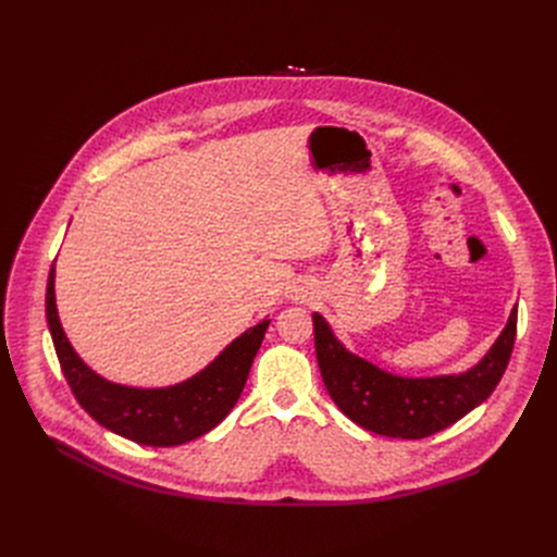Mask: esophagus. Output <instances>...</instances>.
Listing matches in <instances>:
<instances>
[{
  "label": "esophagus",
  "mask_w": 557,
  "mask_h": 557,
  "mask_svg": "<svg viewBox=\"0 0 557 557\" xmlns=\"http://www.w3.org/2000/svg\"><path fill=\"white\" fill-rule=\"evenodd\" d=\"M296 300H305V294H302V296H298V298H296Z\"/></svg>",
  "instance_id": "1"
}]
</instances>
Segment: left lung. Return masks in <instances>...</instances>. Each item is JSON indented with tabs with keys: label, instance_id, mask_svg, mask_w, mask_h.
<instances>
[{
	"label": "left lung",
	"instance_id": "obj_1",
	"mask_svg": "<svg viewBox=\"0 0 557 557\" xmlns=\"http://www.w3.org/2000/svg\"><path fill=\"white\" fill-rule=\"evenodd\" d=\"M313 332L320 374L341 411L372 433L420 441L458 422L502 382L515 347L517 307L485 359L449 376L406 379L379 370L349 355L320 313H313Z\"/></svg>",
	"mask_w": 557,
	"mask_h": 557
}]
</instances>
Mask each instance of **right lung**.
Returning <instances> with one entry per match:
<instances>
[{"instance_id":"right-lung-1","label":"right lung","mask_w":557,"mask_h":557,"mask_svg":"<svg viewBox=\"0 0 557 557\" xmlns=\"http://www.w3.org/2000/svg\"><path fill=\"white\" fill-rule=\"evenodd\" d=\"M55 263V261H53ZM53 273L47 282V323L58 361L76 401L101 426L137 445L175 447L212 431L237 404L269 320L234 338L223 352L187 382L171 388H128L110 384L72 349L55 311Z\"/></svg>"}]
</instances>
